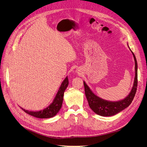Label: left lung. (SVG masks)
I'll return each mask as SVG.
<instances>
[{"mask_svg": "<svg viewBox=\"0 0 147 147\" xmlns=\"http://www.w3.org/2000/svg\"><path fill=\"white\" fill-rule=\"evenodd\" d=\"M132 55L134 56L135 60V70L136 75L134 79V86L132 89L131 92L125 99L118 101V102H109L99 98V97L96 96L94 93L89 88L87 84L84 82V92L86 99L88 100L89 106L93 112L96 114L102 117H110L116 115L117 113L121 112V111L125 109L129 105L132 101L134 99V97L136 95L137 87V63L136 58V56L134 53L132 51Z\"/></svg>", "mask_w": 147, "mask_h": 147, "instance_id": "1", "label": "left lung"}]
</instances>
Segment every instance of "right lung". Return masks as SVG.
<instances>
[{
  "label": "right lung",
  "instance_id": "1",
  "mask_svg": "<svg viewBox=\"0 0 147 147\" xmlns=\"http://www.w3.org/2000/svg\"><path fill=\"white\" fill-rule=\"evenodd\" d=\"M68 84V78L66 77L63 81V82L62 83L59 89V91L57 92L54 100H53L52 103L45 109L38 111H38L37 112H30V111L26 110L23 109H23V110H24L26 113L38 118H49L55 117V115L58 113L59 110L61 108L63 101L64 93L65 89L67 87Z\"/></svg>",
  "mask_w": 147,
  "mask_h": 147
}]
</instances>
